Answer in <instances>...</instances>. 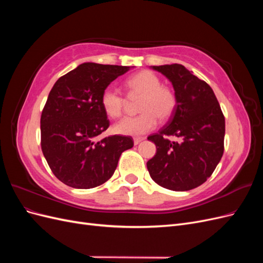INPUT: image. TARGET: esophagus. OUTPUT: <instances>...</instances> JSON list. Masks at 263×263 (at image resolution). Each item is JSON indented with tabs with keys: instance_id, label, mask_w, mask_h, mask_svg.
<instances>
[{
	"instance_id": "1",
	"label": "esophagus",
	"mask_w": 263,
	"mask_h": 263,
	"mask_svg": "<svg viewBox=\"0 0 263 263\" xmlns=\"http://www.w3.org/2000/svg\"><path fill=\"white\" fill-rule=\"evenodd\" d=\"M145 138L144 137H136V138H134V144L135 145H138V144H140V142L144 140Z\"/></svg>"
}]
</instances>
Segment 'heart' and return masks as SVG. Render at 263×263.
Returning a JSON list of instances; mask_svg holds the SVG:
<instances>
[{"instance_id":"1","label":"heart","mask_w":263,"mask_h":263,"mask_svg":"<svg viewBox=\"0 0 263 263\" xmlns=\"http://www.w3.org/2000/svg\"><path fill=\"white\" fill-rule=\"evenodd\" d=\"M125 87L132 98H140L138 103L139 115L125 117L114 126L117 134L127 136H141L153 130L158 118L164 122L170 119L178 105L176 92L170 86L163 85L161 79L148 70L140 71L125 82ZM101 104L109 117L123 114L125 99L113 87H106L101 95Z\"/></svg>"}]
</instances>
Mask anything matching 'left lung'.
Instances as JSON below:
<instances>
[{
    "label": "left lung",
    "instance_id": "left-lung-1",
    "mask_svg": "<svg viewBox=\"0 0 263 263\" xmlns=\"http://www.w3.org/2000/svg\"><path fill=\"white\" fill-rule=\"evenodd\" d=\"M171 81L178 99L173 116L150 135L157 153L147 162L151 179L172 191L200 186L214 172L224 154L225 117L212 87L184 66H154ZM166 136L181 138L170 142Z\"/></svg>",
    "mask_w": 263,
    "mask_h": 263
}]
</instances>
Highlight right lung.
<instances>
[{
    "label": "right lung",
    "mask_w": 263,
    "mask_h": 263,
    "mask_svg": "<svg viewBox=\"0 0 263 263\" xmlns=\"http://www.w3.org/2000/svg\"><path fill=\"white\" fill-rule=\"evenodd\" d=\"M129 67L85 62L60 77L41 117L42 150L55 178L74 189L105 183L118 159L134 146L132 137L113 135L98 140L109 121L101 104L108 84Z\"/></svg>",
    "instance_id": "right-lung-1"
}]
</instances>
